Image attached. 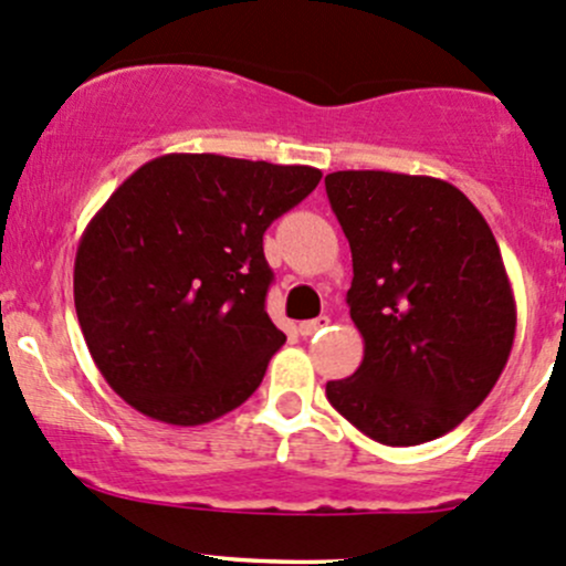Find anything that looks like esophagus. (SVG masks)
I'll list each match as a JSON object with an SVG mask.
<instances>
[{"mask_svg":"<svg viewBox=\"0 0 566 566\" xmlns=\"http://www.w3.org/2000/svg\"><path fill=\"white\" fill-rule=\"evenodd\" d=\"M327 316H319V319H308V322H301V325H297V333L303 335V338H308V335H314V333H319V331H325L327 327Z\"/></svg>","mask_w":566,"mask_h":566,"instance_id":"34e87169","label":"esophagus"}]
</instances>
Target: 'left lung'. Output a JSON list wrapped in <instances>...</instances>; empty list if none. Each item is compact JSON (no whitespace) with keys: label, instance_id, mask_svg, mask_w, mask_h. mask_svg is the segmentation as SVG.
Listing matches in <instances>:
<instances>
[{"label":"left lung","instance_id":"obj_1","mask_svg":"<svg viewBox=\"0 0 566 566\" xmlns=\"http://www.w3.org/2000/svg\"><path fill=\"white\" fill-rule=\"evenodd\" d=\"M325 188L352 247L346 303L365 340L327 400L384 446L440 438L486 400L513 349L515 301L492 228L434 177L333 171Z\"/></svg>","mask_w":566,"mask_h":566}]
</instances>
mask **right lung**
Segmentation results:
<instances>
[{
    "label": "right lung",
    "instance_id": "obj_1",
    "mask_svg": "<svg viewBox=\"0 0 566 566\" xmlns=\"http://www.w3.org/2000/svg\"><path fill=\"white\" fill-rule=\"evenodd\" d=\"M319 179L312 166L171 153L112 192L80 239L74 308L128 406L196 427L260 387L287 340L265 314L263 233Z\"/></svg>",
    "mask_w": 566,
    "mask_h": 566
}]
</instances>
